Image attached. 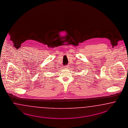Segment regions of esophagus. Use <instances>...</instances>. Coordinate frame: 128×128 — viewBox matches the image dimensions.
I'll list each match as a JSON object with an SVG mask.
<instances>
[{"mask_svg": "<svg viewBox=\"0 0 128 128\" xmlns=\"http://www.w3.org/2000/svg\"><path fill=\"white\" fill-rule=\"evenodd\" d=\"M68 65H66V66H64V68L65 69H68Z\"/></svg>", "mask_w": 128, "mask_h": 128, "instance_id": "1", "label": "esophagus"}]
</instances>
